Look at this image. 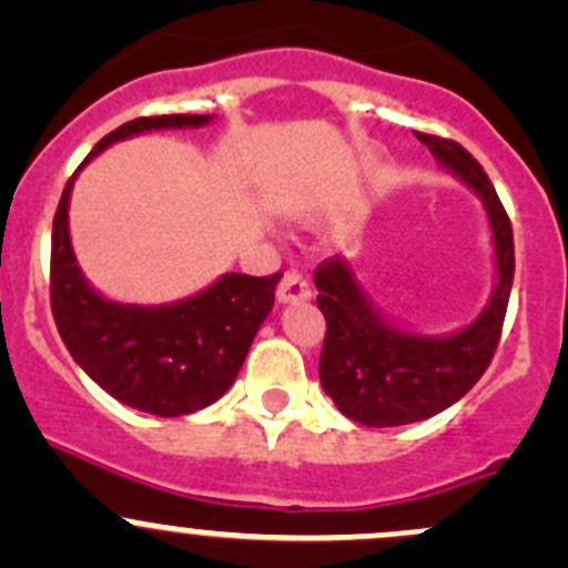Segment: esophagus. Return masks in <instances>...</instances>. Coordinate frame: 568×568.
<instances>
[{
  "mask_svg": "<svg viewBox=\"0 0 568 568\" xmlns=\"http://www.w3.org/2000/svg\"><path fill=\"white\" fill-rule=\"evenodd\" d=\"M311 300V285L302 274L288 272L277 285V302L280 305H296V302Z\"/></svg>",
  "mask_w": 568,
  "mask_h": 568,
  "instance_id": "1",
  "label": "esophagus"
}]
</instances>
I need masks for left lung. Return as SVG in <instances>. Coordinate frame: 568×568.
<instances>
[{
	"mask_svg": "<svg viewBox=\"0 0 568 568\" xmlns=\"http://www.w3.org/2000/svg\"><path fill=\"white\" fill-rule=\"evenodd\" d=\"M456 181L480 197L491 233L495 283L469 324L426 335L382 311L346 257L316 268L318 311L326 318L318 376L337 409L363 426L387 428L426 420L448 409L484 376L495 357L514 283L511 222L484 168L459 142L417 134Z\"/></svg>",
	"mask_w": 568,
	"mask_h": 568,
	"instance_id": "8db88e82",
	"label": "left lung"
}]
</instances>
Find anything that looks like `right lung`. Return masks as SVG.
Wrapping results in <instances>:
<instances>
[{
  "instance_id": "right-lung-1",
  "label": "right lung",
  "mask_w": 568,
  "mask_h": 568,
  "mask_svg": "<svg viewBox=\"0 0 568 568\" xmlns=\"http://www.w3.org/2000/svg\"><path fill=\"white\" fill-rule=\"evenodd\" d=\"M211 120L214 114L129 120L93 148L82 168L114 142L148 131L200 129ZM77 175L62 192L51 231V313L62 343L95 385L131 409L159 417L205 409L236 382L257 329L272 313L283 274L227 272L197 294L168 305L109 300L84 277L71 244L68 209Z\"/></svg>"
}]
</instances>
